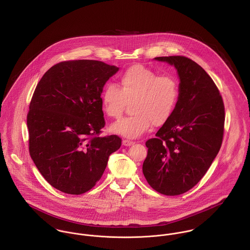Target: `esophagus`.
I'll list each match as a JSON object with an SVG mask.
<instances>
[{"label":"esophagus","mask_w":250,"mask_h":250,"mask_svg":"<svg viewBox=\"0 0 250 250\" xmlns=\"http://www.w3.org/2000/svg\"><path fill=\"white\" fill-rule=\"evenodd\" d=\"M123 145H125V146H131V145H133V144H135V142H132V141H129V140H123Z\"/></svg>","instance_id":"obj_1"}]
</instances>
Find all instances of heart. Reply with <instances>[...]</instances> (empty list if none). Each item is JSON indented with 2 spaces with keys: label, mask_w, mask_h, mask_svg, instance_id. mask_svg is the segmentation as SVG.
I'll return each mask as SVG.
<instances>
[{
  "label": "heart",
  "mask_w": 250,
  "mask_h": 250,
  "mask_svg": "<svg viewBox=\"0 0 250 250\" xmlns=\"http://www.w3.org/2000/svg\"><path fill=\"white\" fill-rule=\"evenodd\" d=\"M180 84L172 75H159L143 65H134L118 78V85L107 84L101 93V104L108 117L119 118L133 101L134 114L111 125L113 133L128 139H137L152 124L165 125L173 115L180 99Z\"/></svg>",
  "instance_id": "heart-1"
}]
</instances>
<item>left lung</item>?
Listing matches in <instances>:
<instances>
[{"instance_id":"left-lung-1","label":"left lung","mask_w":250,"mask_h":250,"mask_svg":"<svg viewBox=\"0 0 250 250\" xmlns=\"http://www.w3.org/2000/svg\"><path fill=\"white\" fill-rule=\"evenodd\" d=\"M174 65L180 99L171 118L148 140L143 172L150 187L165 195H179L205 175L223 140L225 111L212 78L184 56L158 57Z\"/></svg>"}]
</instances>
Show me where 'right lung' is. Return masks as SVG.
Here are the masks:
<instances>
[{"instance_id":"obj_1","label":"right lung","mask_w":250,"mask_h":250,"mask_svg":"<svg viewBox=\"0 0 250 250\" xmlns=\"http://www.w3.org/2000/svg\"><path fill=\"white\" fill-rule=\"evenodd\" d=\"M118 69L99 61H66L36 85L27 115L30 155L45 180L64 193L91 189L121 145L116 135L100 137L106 124L101 93Z\"/></svg>"}]
</instances>
